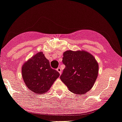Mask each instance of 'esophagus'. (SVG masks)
I'll return each mask as SVG.
<instances>
[{
	"label": "esophagus",
	"mask_w": 122,
	"mask_h": 122,
	"mask_svg": "<svg viewBox=\"0 0 122 122\" xmlns=\"http://www.w3.org/2000/svg\"><path fill=\"white\" fill-rule=\"evenodd\" d=\"M57 71L58 72H59L60 74L61 73V72H62V71H61V69L60 67H58V68H57Z\"/></svg>",
	"instance_id": "1"
}]
</instances>
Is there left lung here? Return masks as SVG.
Here are the masks:
<instances>
[{"label": "left lung", "mask_w": 122, "mask_h": 122, "mask_svg": "<svg viewBox=\"0 0 122 122\" xmlns=\"http://www.w3.org/2000/svg\"><path fill=\"white\" fill-rule=\"evenodd\" d=\"M65 68L60 79L73 93L81 95L90 90L98 76L99 65L93 56L85 51L68 50L63 54Z\"/></svg>", "instance_id": "8db88e82"}]
</instances>
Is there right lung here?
Masks as SVG:
<instances>
[{
  "label": "right lung",
  "instance_id": "obj_1",
  "mask_svg": "<svg viewBox=\"0 0 122 122\" xmlns=\"http://www.w3.org/2000/svg\"><path fill=\"white\" fill-rule=\"evenodd\" d=\"M22 75L29 89L41 94L49 90L60 73L50 67L48 60L39 52L24 63Z\"/></svg>",
  "mask_w": 122,
  "mask_h": 122
}]
</instances>
